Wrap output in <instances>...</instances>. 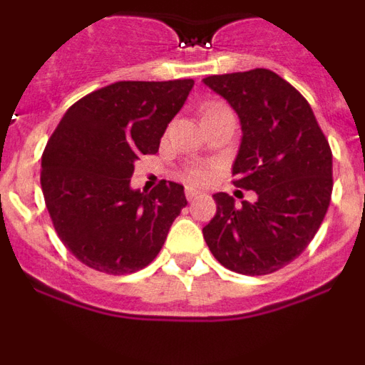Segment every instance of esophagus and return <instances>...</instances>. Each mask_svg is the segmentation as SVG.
Here are the masks:
<instances>
[{"instance_id": "1", "label": "esophagus", "mask_w": 365, "mask_h": 365, "mask_svg": "<svg viewBox=\"0 0 365 365\" xmlns=\"http://www.w3.org/2000/svg\"><path fill=\"white\" fill-rule=\"evenodd\" d=\"M197 195H201V192H199V190H195V188H186V199H188V201H192V199H195V197H197Z\"/></svg>"}]
</instances>
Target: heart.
<instances>
[{
    "instance_id": "heart-1",
    "label": "heart",
    "mask_w": 365,
    "mask_h": 365,
    "mask_svg": "<svg viewBox=\"0 0 365 365\" xmlns=\"http://www.w3.org/2000/svg\"><path fill=\"white\" fill-rule=\"evenodd\" d=\"M221 109H227V106L219 104V102L206 104L205 108H202V117H205V115H208V113L221 111ZM185 177H186V180H190V182H193V185H201V182H205V180L208 179V172H206L205 168H192V170H188V172L185 173Z\"/></svg>"
}]
</instances>
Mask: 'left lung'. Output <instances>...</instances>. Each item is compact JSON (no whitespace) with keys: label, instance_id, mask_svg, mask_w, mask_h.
Masks as SVG:
<instances>
[{"label":"left lung","instance_id":"8db88e82","mask_svg":"<svg viewBox=\"0 0 365 365\" xmlns=\"http://www.w3.org/2000/svg\"><path fill=\"white\" fill-rule=\"evenodd\" d=\"M202 82L240 118L234 185L257 195L235 206L228 193H214L217 212L202 228L205 241L234 272H276L307 248L327 214L333 192L327 138L307 100L272 71L214 74Z\"/></svg>","mask_w":365,"mask_h":365}]
</instances>
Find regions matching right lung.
Returning a JSON list of instances; mask_svg holds the SVG:
<instances>
[{"instance_id":"1","label":"right lung","mask_w":365,"mask_h":365,"mask_svg":"<svg viewBox=\"0 0 365 365\" xmlns=\"http://www.w3.org/2000/svg\"><path fill=\"white\" fill-rule=\"evenodd\" d=\"M193 80L117 82L80 98L41 157V192L67 250L106 274L140 270L160 252L188 205L185 186L131 188L135 163L157 153Z\"/></svg>"}]
</instances>
